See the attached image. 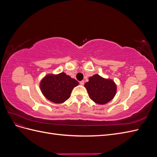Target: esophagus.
<instances>
[{
  "instance_id": "obj_1",
  "label": "esophagus",
  "mask_w": 157,
  "mask_h": 157,
  "mask_svg": "<svg viewBox=\"0 0 157 157\" xmlns=\"http://www.w3.org/2000/svg\"><path fill=\"white\" fill-rule=\"evenodd\" d=\"M79 83H80V85H82V86H83V85L84 84V80H82V81H80Z\"/></svg>"
}]
</instances>
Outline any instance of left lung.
<instances>
[{
    "instance_id": "8db88e82",
    "label": "left lung",
    "mask_w": 157,
    "mask_h": 157,
    "mask_svg": "<svg viewBox=\"0 0 157 157\" xmlns=\"http://www.w3.org/2000/svg\"><path fill=\"white\" fill-rule=\"evenodd\" d=\"M84 87L87 90L90 98L100 105L112 100L117 92V86L113 80L104 78L98 74L90 77Z\"/></svg>"
}]
</instances>
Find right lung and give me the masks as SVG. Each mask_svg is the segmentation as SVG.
<instances>
[{"instance_id": "add662e5", "label": "right lung", "mask_w": 157, "mask_h": 157, "mask_svg": "<svg viewBox=\"0 0 157 157\" xmlns=\"http://www.w3.org/2000/svg\"><path fill=\"white\" fill-rule=\"evenodd\" d=\"M78 85L77 80L62 72L45 76L40 83V88L46 99L55 103H61L70 98L73 89Z\"/></svg>"}]
</instances>
